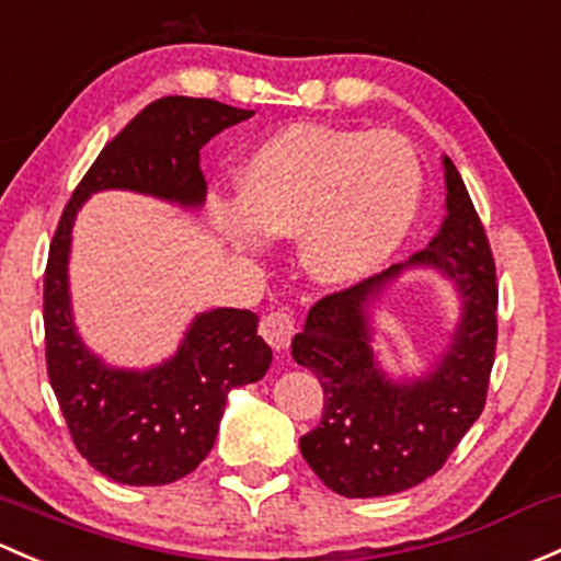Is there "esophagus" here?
<instances>
[{
    "label": "esophagus",
    "instance_id": "obj_1",
    "mask_svg": "<svg viewBox=\"0 0 561 561\" xmlns=\"http://www.w3.org/2000/svg\"><path fill=\"white\" fill-rule=\"evenodd\" d=\"M261 335L271 344V350L285 352L296 335V320L287 311H271L261 320Z\"/></svg>",
    "mask_w": 561,
    "mask_h": 561
}]
</instances>
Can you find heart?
<instances>
[{
  "label": "heart",
  "mask_w": 561,
  "mask_h": 561,
  "mask_svg": "<svg viewBox=\"0 0 561 561\" xmlns=\"http://www.w3.org/2000/svg\"><path fill=\"white\" fill-rule=\"evenodd\" d=\"M422 196L411 147L394 134L296 123L250 152L239 198L215 196L209 215L236 250L263 236H296L298 265L325 287L376 274L409 236Z\"/></svg>",
  "instance_id": "heart-1"
}]
</instances>
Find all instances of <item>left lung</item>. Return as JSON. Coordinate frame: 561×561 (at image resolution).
<instances>
[{
	"label": "left lung",
	"instance_id": "left-lung-1",
	"mask_svg": "<svg viewBox=\"0 0 561 561\" xmlns=\"http://www.w3.org/2000/svg\"><path fill=\"white\" fill-rule=\"evenodd\" d=\"M446 217L427 247L370 279L317 300L293 359L317 374L325 411L300 454L344 497H385L444 468L486 403L497 344V276L462 176L444 156ZM405 267H435L455 285L463 314L453 344L420 380L394 382L369 350V309Z\"/></svg>",
	"mask_w": 561,
	"mask_h": 561
}]
</instances>
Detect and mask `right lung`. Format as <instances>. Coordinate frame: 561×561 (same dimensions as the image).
I'll list each match as a JSON object with an SVG mask.
<instances>
[{
    "mask_svg": "<svg viewBox=\"0 0 561 561\" xmlns=\"http://www.w3.org/2000/svg\"><path fill=\"white\" fill-rule=\"evenodd\" d=\"M255 112L215 99L163 96L104 145L75 187L45 268V359L75 446L107 479L163 486L185 479L211 451L233 387L263 379L271 346L257 314H196L180 350L147 370L112 368L82 344L69 300V247L80 206L99 191H134L198 209L206 198L198 150Z\"/></svg>",
    "mask_w": 561,
    "mask_h": 561,
    "instance_id": "obj_1",
    "label": "right lung"
}]
</instances>
